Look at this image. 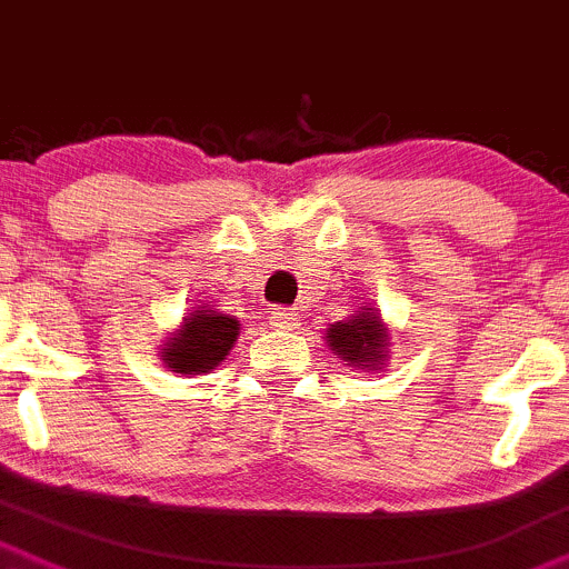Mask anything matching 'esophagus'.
Segmentation results:
<instances>
[{"instance_id":"obj_1","label":"esophagus","mask_w":569,"mask_h":569,"mask_svg":"<svg viewBox=\"0 0 569 569\" xmlns=\"http://www.w3.org/2000/svg\"><path fill=\"white\" fill-rule=\"evenodd\" d=\"M298 326H301V318L292 309H273L271 312V328L277 331H296Z\"/></svg>"}]
</instances>
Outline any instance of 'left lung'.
Returning a JSON list of instances; mask_svg holds the SVG:
<instances>
[{
  "mask_svg": "<svg viewBox=\"0 0 569 569\" xmlns=\"http://www.w3.org/2000/svg\"><path fill=\"white\" fill-rule=\"evenodd\" d=\"M328 348L359 370H378L389 353V328L375 309L361 307L359 315L328 328Z\"/></svg>",
  "mask_w": 569,
  "mask_h": 569,
  "instance_id": "obj_1",
  "label": "left lung"
}]
</instances>
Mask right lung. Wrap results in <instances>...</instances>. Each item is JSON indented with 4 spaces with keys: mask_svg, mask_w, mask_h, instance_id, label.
Returning a JSON list of instances; mask_svg holds the SVG:
<instances>
[{
    "mask_svg": "<svg viewBox=\"0 0 569 569\" xmlns=\"http://www.w3.org/2000/svg\"><path fill=\"white\" fill-rule=\"evenodd\" d=\"M241 323L232 315L197 307L183 318V326L167 337L161 348L163 365L178 375H202L216 370L236 345Z\"/></svg>",
    "mask_w": 569,
    "mask_h": 569,
    "instance_id": "right-lung-1",
    "label": "right lung"
}]
</instances>
